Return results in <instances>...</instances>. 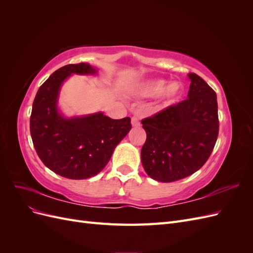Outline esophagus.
<instances>
[{"instance_id": "obj_1", "label": "esophagus", "mask_w": 253, "mask_h": 253, "mask_svg": "<svg viewBox=\"0 0 253 253\" xmlns=\"http://www.w3.org/2000/svg\"><path fill=\"white\" fill-rule=\"evenodd\" d=\"M132 126H135V127L140 126V121H139L138 117H136V116L132 117Z\"/></svg>"}]
</instances>
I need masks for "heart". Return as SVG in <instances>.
I'll use <instances>...</instances> for the list:
<instances>
[{
    "label": "heart",
    "mask_w": 253,
    "mask_h": 253,
    "mask_svg": "<svg viewBox=\"0 0 253 253\" xmlns=\"http://www.w3.org/2000/svg\"><path fill=\"white\" fill-rule=\"evenodd\" d=\"M141 95L150 98L160 97V102L165 108L177 103L183 95V86L180 82L173 81L167 84L164 79L150 80L140 87Z\"/></svg>",
    "instance_id": "heart-1"
}]
</instances>
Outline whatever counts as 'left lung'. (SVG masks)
I'll return each instance as SVG.
<instances>
[{"mask_svg":"<svg viewBox=\"0 0 253 253\" xmlns=\"http://www.w3.org/2000/svg\"><path fill=\"white\" fill-rule=\"evenodd\" d=\"M191 80L188 99L141 120L147 133L141 163L151 178L172 182L205 165L218 135L216 94L200 76Z\"/></svg>","mask_w":253,"mask_h":253,"instance_id":"1","label":"left lung"}]
</instances>
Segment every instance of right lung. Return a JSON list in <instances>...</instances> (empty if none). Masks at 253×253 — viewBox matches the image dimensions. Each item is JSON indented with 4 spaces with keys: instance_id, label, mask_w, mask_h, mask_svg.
<instances>
[{
    "instance_id": "1",
    "label": "right lung",
    "mask_w": 253,
    "mask_h": 253,
    "mask_svg": "<svg viewBox=\"0 0 253 253\" xmlns=\"http://www.w3.org/2000/svg\"><path fill=\"white\" fill-rule=\"evenodd\" d=\"M73 74L97 75V70L79 63L51 74L35 97L30 135L38 156L49 170L65 178L85 179L104 169L132 126L129 117L112 119L102 112L65 117L58 99L64 81Z\"/></svg>"
}]
</instances>
